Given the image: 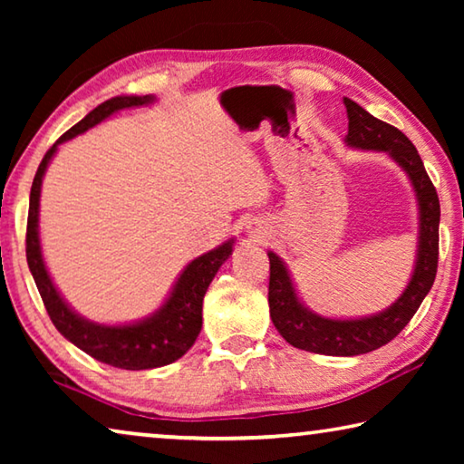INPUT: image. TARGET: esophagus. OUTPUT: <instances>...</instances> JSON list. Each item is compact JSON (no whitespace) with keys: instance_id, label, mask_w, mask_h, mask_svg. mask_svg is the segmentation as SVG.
I'll use <instances>...</instances> for the list:
<instances>
[{"instance_id":"esophagus-1","label":"esophagus","mask_w":464,"mask_h":464,"mask_svg":"<svg viewBox=\"0 0 464 464\" xmlns=\"http://www.w3.org/2000/svg\"><path fill=\"white\" fill-rule=\"evenodd\" d=\"M247 233H249V237H254V241H262V237L266 235L264 229L260 227V223H249Z\"/></svg>"}]
</instances>
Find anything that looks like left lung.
I'll return each mask as SVG.
<instances>
[{
    "label": "left lung",
    "mask_w": 464,
    "mask_h": 464,
    "mask_svg": "<svg viewBox=\"0 0 464 464\" xmlns=\"http://www.w3.org/2000/svg\"><path fill=\"white\" fill-rule=\"evenodd\" d=\"M343 104L348 112L345 143L356 149L387 151L410 176L420 207V246L415 270L403 295L379 315L362 319H327L309 311L298 301L285 262L274 251H268V303L274 327L295 348L325 356H358L389 343L392 337L401 334V329L420 309L421 301L434 285L438 270L440 200L418 149L401 130L374 119L354 100L343 98Z\"/></svg>",
    "instance_id": "obj_1"
}]
</instances>
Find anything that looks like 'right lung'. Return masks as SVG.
Instances as JSON below:
<instances>
[{
	"label": "right lung",
	"mask_w": 464,
	"mask_h": 464,
	"mask_svg": "<svg viewBox=\"0 0 464 464\" xmlns=\"http://www.w3.org/2000/svg\"><path fill=\"white\" fill-rule=\"evenodd\" d=\"M153 100V96H116L93 108L85 119L59 137L57 143L44 153L41 166L36 169L33 190H30L26 260L53 325L85 354L104 364L124 368V371H147V368L166 366L176 362L192 348L202 327V298L218 268L231 256L233 239L188 264L179 274L168 301L151 317L129 325H102L77 315L54 288L43 260L41 241H38V204H41V186L46 166L61 143L96 127L119 110L151 104Z\"/></svg>",
	"instance_id": "add662e5"
}]
</instances>
